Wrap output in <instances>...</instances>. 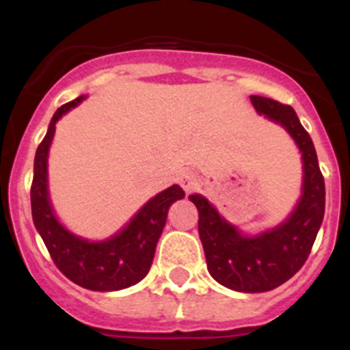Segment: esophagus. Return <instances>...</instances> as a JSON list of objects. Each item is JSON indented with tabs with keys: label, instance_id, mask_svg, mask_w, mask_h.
Here are the masks:
<instances>
[{
	"label": "esophagus",
	"instance_id": "obj_1",
	"mask_svg": "<svg viewBox=\"0 0 350 350\" xmlns=\"http://www.w3.org/2000/svg\"><path fill=\"white\" fill-rule=\"evenodd\" d=\"M198 180H200V178H198L196 172H193V170H185L180 175V185L184 187L185 193H191V191L198 185Z\"/></svg>",
	"mask_w": 350,
	"mask_h": 350
}]
</instances>
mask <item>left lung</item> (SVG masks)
Returning a JSON list of instances; mask_svg holds the SVG:
<instances>
[{
	"mask_svg": "<svg viewBox=\"0 0 350 350\" xmlns=\"http://www.w3.org/2000/svg\"><path fill=\"white\" fill-rule=\"evenodd\" d=\"M259 113L289 131L301 150L303 196L284 224L259 237H242L200 194H191L200 221L198 231L210 275L240 293H265L289 280L305 265L324 217V177L312 138L289 105L250 96Z\"/></svg>",
	"mask_w": 350,
	"mask_h": 350,
	"instance_id": "obj_1",
	"label": "left lung"
}]
</instances>
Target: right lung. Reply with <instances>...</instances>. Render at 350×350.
<instances>
[{
    "label": "right lung",
    "mask_w": 350,
    "mask_h": 350,
    "mask_svg": "<svg viewBox=\"0 0 350 350\" xmlns=\"http://www.w3.org/2000/svg\"><path fill=\"white\" fill-rule=\"evenodd\" d=\"M82 100L83 96H80L55 110L47 135L36 148L35 175L31 184L33 222L54 265L71 282L91 291L126 289L140 282L150 270L170 205L184 198V191L178 185H172L154 196L124 230L107 242L91 243L68 233L54 217L49 203L47 154L55 122Z\"/></svg>",
    "instance_id": "obj_1"
}]
</instances>
